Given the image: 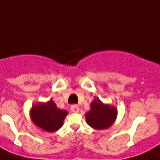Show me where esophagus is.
I'll return each mask as SVG.
<instances>
[{
  "label": "esophagus",
  "mask_w": 160,
  "mask_h": 160,
  "mask_svg": "<svg viewBox=\"0 0 160 160\" xmlns=\"http://www.w3.org/2000/svg\"><path fill=\"white\" fill-rule=\"evenodd\" d=\"M71 111L72 112H74V113H78L79 111H80V108H79V107L77 105H72L71 107Z\"/></svg>",
  "instance_id": "34e87169"
}]
</instances>
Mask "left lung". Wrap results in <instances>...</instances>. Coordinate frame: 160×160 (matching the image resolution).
<instances>
[{"label": "left lung", "instance_id": "left-lung-1", "mask_svg": "<svg viewBox=\"0 0 160 160\" xmlns=\"http://www.w3.org/2000/svg\"><path fill=\"white\" fill-rule=\"evenodd\" d=\"M118 111L113 105L103 103L95 98L90 104V110L85 114V119L91 128L96 130L109 128L117 118Z\"/></svg>", "mask_w": 160, "mask_h": 160}]
</instances>
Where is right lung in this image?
I'll return each instance as SVG.
<instances>
[{
  "instance_id": "right-lung-1",
  "label": "right lung",
  "mask_w": 160,
  "mask_h": 160,
  "mask_svg": "<svg viewBox=\"0 0 160 160\" xmlns=\"http://www.w3.org/2000/svg\"><path fill=\"white\" fill-rule=\"evenodd\" d=\"M68 111L59 109L52 99L45 102H38L30 110L32 122L38 128L49 132H56L63 125Z\"/></svg>"
}]
</instances>
